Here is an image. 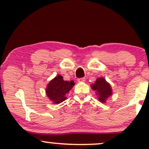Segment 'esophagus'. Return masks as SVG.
<instances>
[{"label":"esophagus","instance_id":"obj_1","mask_svg":"<svg viewBox=\"0 0 149 149\" xmlns=\"http://www.w3.org/2000/svg\"><path fill=\"white\" fill-rule=\"evenodd\" d=\"M85 77H81V78H79L77 79V81H78L79 82H83V81H85Z\"/></svg>","mask_w":149,"mask_h":149}]
</instances>
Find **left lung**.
Returning <instances> with one entry per match:
<instances>
[{"label":"left lung","instance_id":"left-lung-1","mask_svg":"<svg viewBox=\"0 0 149 149\" xmlns=\"http://www.w3.org/2000/svg\"><path fill=\"white\" fill-rule=\"evenodd\" d=\"M93 90L96 91L97 95H99V100L102 102H105L106 100L112 94L111 87L104 79H97L95 84L91 85Z\"/></svg>","mask_w":149,"mask_h":149}]
</instances>
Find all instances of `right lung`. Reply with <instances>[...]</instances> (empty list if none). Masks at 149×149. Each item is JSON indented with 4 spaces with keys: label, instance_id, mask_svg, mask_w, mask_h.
Segmentation results:
<instances>
[{
    "label": "right lung",
    "instance_id": "add662e5",
    "mask_svg": "<svg viewBox=\"0 0 149 149\" xmlns=\"http://www.w3.org/2000/svg\"><path fill=\"white\" fill-rule=\"evenodd\" d=\"M73 81H65L63 77L58 75L49 83L46 89V93L48 97L54 104H59L65 100L66 93L74 86Z\"/></svg>",
    "mask_w": 149,
    "mask_h": 149
}]
</instances>
